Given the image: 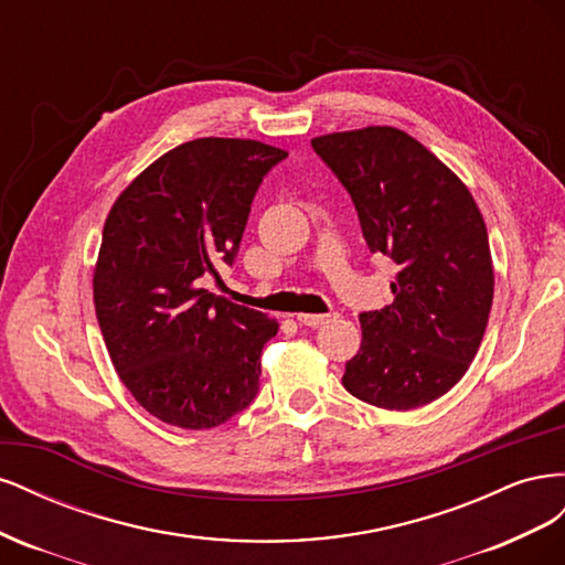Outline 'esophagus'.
<instances>
[{"instance_id":"34e87169","label":"esophagus","mask_w":565,"mask_h":565,"mask_svg":"<svg viewBox=\"0 0 565 565\" xmlns=\"http://www.w3.org/2000/svg\"><path fill=\"white\" fill-rule=\"evenodd\" d=\"M334 316L332 313H299L297 316V320L301 322V324H306V328H320V324H324L328 320H332Z\"/></svg>"}]
</instances>
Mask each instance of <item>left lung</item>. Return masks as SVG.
I'll list each match as a JSON object with an SVG mask.
<instances>
[{"label": "left lung", "mask_w": 565, "mask_h": 565, "mask_svg": "<svg viewBox=\"0 0 565 565\" xmlns=\"http://www.w3.org/2000/svg\"><path fill=\"white\" fill-rule=\"evenodd\" d=\"M311 146L349 191L370 252L398 266L393 301L358 316L363 341L341 384L384 409L431 403L465 377L488 324L483 216L467 185L401 129L337 131Z\"/></svg>", "instance_id": "obj_1"}]
</instances>
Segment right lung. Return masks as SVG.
<instances>
[{
	"mask_svg": "<svg viewBox=\"0 0 565 565\" xmlns=\"http://www.w3.org/2000/svg\"><path fill=\"white\" fill-rule=\"evenodd\" d=\"M287 152L195 139L117 198L94 270L96 318L119 380L152 417L212 429L256 398L278 322L200 287L233 266L252 200Z\"/></svg>",
	"mask_w": 565,
	"mask_h": 565,
	"instance_id": "add662e5",
	"label": "right lung"
}]
</instances>
